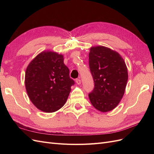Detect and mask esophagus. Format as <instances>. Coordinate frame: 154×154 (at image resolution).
<instances>
[{
  "label": "esophagus",
  "mask_w": 154,
  "mask_h": 154,
  "mask_svg": "<svg viewBox=\"0 0 154 154\" xmlns=\"http://www.w3.org/2000/svg\"><path fill=\"white\" fill-rule=\"evenodd\" d=\"M76 82L77 84L80 85V84H81V80H80V79H76Z\"/></svg>",
  "instance_id": "esophagus-1"
}]
</instances>
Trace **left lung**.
I'll use <instances>...</instances> for the list:
<instances>
[{"label":"left lung","instance_id":"obj_1","mask_svg":"<svg viewBox=\"0 0 154 154\" xmlns=\"http://www.w3.org/2000/svg\"><path fill=\"white\" fill-rule=\"evenodd\" d=\"M88 57L94 82L88 97L97 110L109 112L118 106L124 95L128 81L127 66L118 52L105 46L91 48Z\"/></svg>","mask_w":154,"mask_h":154}]
</instances>
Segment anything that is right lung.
<instances>
[{"label":"right lung","instance_id":"1","mask_svg":"<svg viewBox=\"0 0 154 154\" xmlns=\"http://www.w3.org/2000/svg\"><path fill=\"white\" fill-rule=\"evenodd\" d=\"M74 84L62 54L42 51L27 67L25 86L27 95L32 104L44 112L61 109Z\"/></svg>","mask_w":154,"mask_h":154}]
</instances>
